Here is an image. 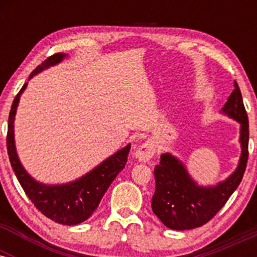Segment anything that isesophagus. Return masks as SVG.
<instances>
[{
  "label": "esophagus",
  "instance_id": "obj_1",
  "mask_svg": "<svg viewBox=\"0 0 257 257\" xmlns=\"http://www.w3.org/2000/svg\"><path fill=\"white\" fill-rule=\"evenodd\" d=\"M156 152V147L151 141H145L141 146H139V149L135 151V158L139 162H149L150 159L153 157Z\"/></svg>",
  "mask_w": 257,
  "mask_h": 257
}]
</instances>
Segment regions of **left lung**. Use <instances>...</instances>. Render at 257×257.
<instances>
[{
	"mask_svg": "<svg viewBox=\"0 0 257 257\" xmlns=\"http://www.w3.org/2000/svg\"><path fill=\"white\" fill-rule=\"evenodd\" d=\"M234 85V90L221 108V113L240 125L241 151L234 172L216 185L202 186L190 175L184 162L169 152L161 156V163L155 168L152 210L168 228L185 231L205 225L225 205L243 179L249 156V122L240 89L237 83Z\"/></svg>",
	"mask_w": 257,
	"mask_h": 257,
	"instance_id": "left-lung-1",
	"label": "left lung"
}]
</instances>
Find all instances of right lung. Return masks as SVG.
<instances>
[{
	"label": "right lung",
	"mask_w": 257,
	"mask_h": 257,
	"mask_svg": "<svg viewBox=\"0 0 257 257\" xmlns=\"http://www.w3.org/2000/svg\"><path fill=\"white\" fill-rule=\"evenodd\" d=\"M65 58H67V54L65 53L52 55L31 72L29 81L43 70L60 64ZM26 87L28 83L23 85L14 99L8 118L7 150L11 166L26 196L31 199V202L41 213L61 225H78L89 219L91 214L98 208L100 200L104 197L112 181L116 179L120 170L124 169L131 151V144L114 152L95 168H93L90 172L73 181L55 185L37 181L26 172L20 162L17 152L16 140H14V120H16L17 108L20 96L24 93Z\"/></svg>",
	"instance_id": "obj_1"
}]
</instances>
